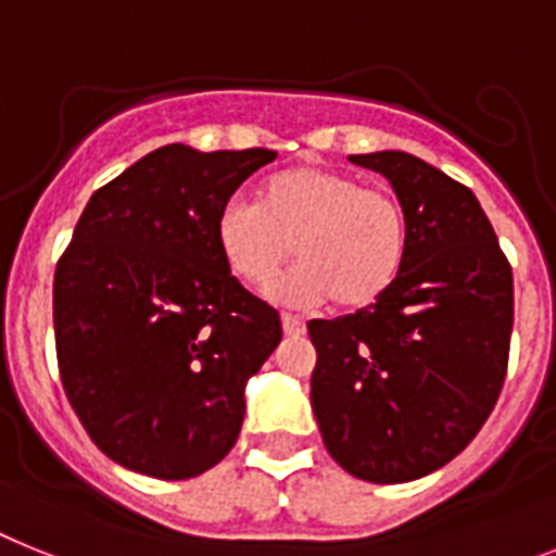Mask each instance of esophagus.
I'll return each mask as SVG.
<instances>
[{"instance_id":"esophagus-1","label":"esophagus","mask_w":556,"mask_h":556,"mask_svg":"<svg viewBox=\"0 0 556 556\" xmlns=\"http://www.w3.org/2000/svg\"><path fill=\"white\" fill-rule=\"evenodd\" d=\"M282 330H286V336H302L305 333V321L300 316L282 314Z\"/></svg>"}]
</instances>
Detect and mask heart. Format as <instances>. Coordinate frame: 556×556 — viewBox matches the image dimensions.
Listing matches in <instances>:
<instances>
[{"mask_svg":"<svg viewBox=\"0 0 556 556\" xmlns=\"http://www.w3.org/2000/svg\"><path fill=\"white\" fill-rule=\"evenodd\" d=\"M214 240L226 268L254 291H268L296 254L300 268L279 279L274 296L342 311L370 307L395 286L407 263L409 223L393 194L365 189L353 175L291 166L265 177L256 206L228 203Z\"/></svg>","mask_w":556,"mask_h":556,"instance_id":"heart-1","label":"heart"}]
</instances>
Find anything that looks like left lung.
Wrapping results in <instances>:
<instances>
[{
  "label": "left lung",
  "instance_id": "obj_1",
  "mask_svg": "<svg viewBox=\"0 0 556 556\" xmlns=\"http://www.w3.org/2000/svg\"><path fill=\"white\" fill-rule=\"evenodd\" d=\"M350 161L393 186L407 263L376 305L307 321L311 404L344 472L407 483L464 452L494 409L515 321L511 265L458 180L395 149Z\"/></svg>",
  "mask_w": 556,
  "mask_h": 556
}]
</instances>
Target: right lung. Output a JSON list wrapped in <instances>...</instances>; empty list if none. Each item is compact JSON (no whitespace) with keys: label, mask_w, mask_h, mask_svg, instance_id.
Wrapping results in <instances>:
<instances>
[{"label":"right lung","mask_w":556,"mask_h":556,"mask_svg":"<svg viewBox=\"0 0 556 556\" xmlns=\"http://www.w3.org/2000/svg\"><path fill=\"white\" fill-rule=\"evenodd\" d=\"M274 157L155 149L92 194L55 265L64 393L98 450L132 472L198 478L237 444L245 381L282 321L231 277L214 223Z\"/></svg>","instance_id":"right-lung-1"}]
</instances>
